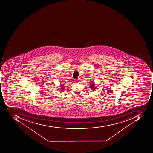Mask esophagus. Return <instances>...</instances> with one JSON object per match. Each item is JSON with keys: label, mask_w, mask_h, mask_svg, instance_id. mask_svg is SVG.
<instances>
[{"label": "esophagus", "mask_w": 153, "mask_h": 153, "mask_svg": "<svg viewBox=\"0 0 153 153\" xmlns=\"http://www.w3.org/2000/svg\"><path fill=\"white\" fill-rule=\"evenodd\" d=\"M74 82H75V83H78V82H79V80H77V79H75L74 81Z\"/></svg>", "instance_id": "obj_1"}]
</instances>
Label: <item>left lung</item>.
<instances>
[{
  "instance_id": "1",
  "label": "left lung",
  "mask_w": 153,
  "mask_h": 153,
  "mask_svg": "<svg viewBox=\"0 0 153 153\" xmlns=\"http://www.w3.org/2000/svg\"><path fill=\"white\" fill-rule=\"evenodd\" d=\"M90 86H91V90H92V91H95L96 88H95V86H94V83H92V82H91V85H90Z\"/></svg>"
}]
</instances>
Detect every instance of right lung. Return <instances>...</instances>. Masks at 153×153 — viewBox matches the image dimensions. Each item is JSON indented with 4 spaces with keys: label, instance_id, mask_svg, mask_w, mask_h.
<instances>
[{
    "label": "right lung",
    "instance_id": "add662e5",
    "mask_svg": "<svg viewBox=\"0 0 153 153\" xmlns=\"http://www.w3.org/2000/svg\"><path fill=\"white\" fill-rule=\"evenodd\" d=\"M62 85L61 86V88H60V89H61V91H63V89H64V84H62Z\"/></svg>",
    "mask_w": 153,
    "mask_h": 153
}]
</instances>
